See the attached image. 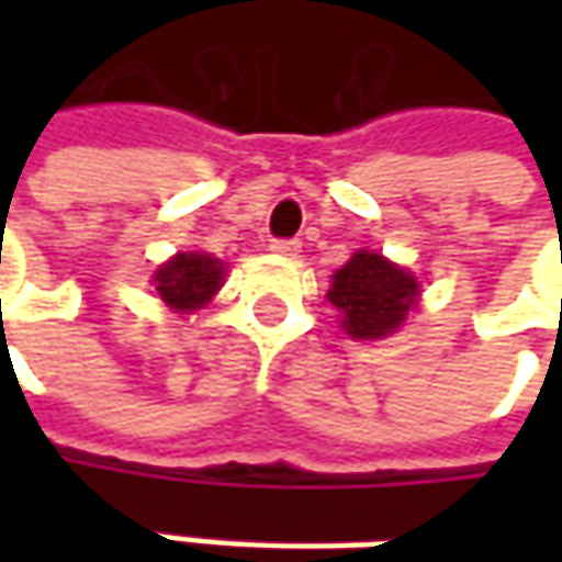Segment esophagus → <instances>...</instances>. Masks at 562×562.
<instances>
[{"label": "esophagus", "instance_id": "34e87169", "mask_svg": "<svg viewBox=\"0 0 562 562\" xmlns=\"http://www.w3.org/2000/svg\"><path fill=\"white\" fill-rule=\"evenodd\" d=\"M300 249H303L300 240H271V252H274V256H284V259H296Z\"/></svg>", "mask_w": 562, "mask_h": 562}]
</instances>
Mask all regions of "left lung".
Segmentation results:
<instances>
[{"mask_svg": "<svg viewBox=\"0 0 562 562\" xmlns=\"http://www.w3.org/2000/svg\"><path fill=\"white\" fill-rule=\"evenodd\" d=\"M328 300L340 313V328L347 335L378 340L394 335L416 310L419 281L381 252L357 249L350 262L335 271Z\"/></svg>", "mask_w": 562, "mask_h": 562, "instance_id": "left-lung-1", "label": "left lung"}]
</instances>
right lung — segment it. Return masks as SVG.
Wrapping results in <instances>:
<instances>
[{
  "label": "right lung",
  "mask_w": 562,
  "mask_h": 562,
  "mask_svg": "<svg viewBox=\"0 0 562 562\" xmlns=\"http://www.w3.org/2000/svg\"><path fill=\"white\" fill-rule=\"evenodd\" d=\"M225 281V262L209 252H178L153 274L156 293L168 310L193 313L218 293Z\"/></svg>",
  "instance_id": "obj_1"
}]
</instances>
